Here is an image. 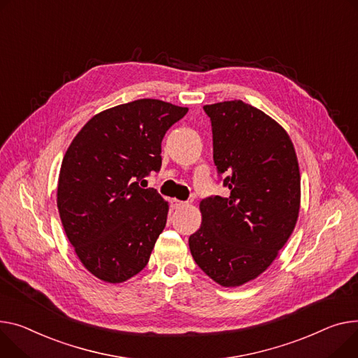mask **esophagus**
<instances>
[{"instance_id": "1", "label": "esophagus", "mask_w": 358, "mask_h": 358, "mask_svg": "<svg viewBox=\"0 0 358 358\" xmlns=\"http://www.w3.org/2000/svg\"><path fill=\"white\" fill-rule=\"evenodd\" d=\"M171 204H173L174 208H182V207L187 206L185 201H180V200H177V199H173V200H171Z\"/></svg>"}]
</instances>
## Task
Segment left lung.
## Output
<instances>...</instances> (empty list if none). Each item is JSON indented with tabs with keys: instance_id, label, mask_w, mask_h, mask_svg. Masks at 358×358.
<instances>
[{
	"instance_id": "obj_1",
	"label": "left lung",
	"mask_w": 358,
	"mask_h": 358,
	"mask_svg": "<svg viewBox=\"0 0 358 358\" xmlns=\"http://www.w3.org/2000/svg\"><path fill=\"white\" fill-rule=\"evenodd\" d=\"M204 110L230 196L201 200V226L188 245L207 276L236 288L264 273L291 237L301 207L299 164L288 132L260 109L226 101Z\"/></svg>"
}]
</instances>
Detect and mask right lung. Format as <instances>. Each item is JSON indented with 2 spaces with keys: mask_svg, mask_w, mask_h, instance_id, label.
Segmentation results:
<instances>
[{
  "mask_svg": "<svg viewBox=\"0 0 358 358\" xmlns=\"http://www.w3.org/2000/svg\"><path fill=\"white\" fill-rule=\"evenodd\" d=\"M188 112L138 99L92 116L69 145L57 208L70 245L98 279L121 283L148 264L169 201L138 181L161 169V141Z\"/></svg>",
  "mask_w": 358,
  "mask_h": 358,
  "instance_id": "right-lung-1",
  "label": "right lung"
}]
</instances>
